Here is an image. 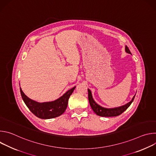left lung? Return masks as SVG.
<instances>
[{"mask_svg": "<svg viewBox=\"0 0 156 156\" xmlns=\"http://www.w3.org/2000/svg\"><path fill=\"white\" fill-rule=\"evenodd\" d=\"M125 51L127 53L131 54L129 49L126 46H125ZM87 91H88V100H89V102H90V104L92 109L98 115L101 116V117H116V116L120 115L129 107V106L133 102L135 97V95L130 102H129L128 103H127L124 105H122L119 107H116V108H104L100 106L99 105H98L97 103H96V102L94 101L92 97L91 91L89 90V89L87 90Z\"/></svg>", "mask_w": 156, "mask_h": 156, "instance_id": "1", "label": "left lung"}]
</instances>
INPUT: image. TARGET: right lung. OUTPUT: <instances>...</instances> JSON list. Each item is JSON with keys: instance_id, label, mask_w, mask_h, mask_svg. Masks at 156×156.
Returning a JSON list of instances; mask_svg holds the SVG:
<instances>
[{"instance_id": "right-lung-1", "label": "right lung", "mask_w": 156, "mask_h": 156, "mask_svg": "<svg viewBox=\"0 0 156 156\" xmlns=\"http://www.w3.org/2000/svg\"><path fill=\"white\" fill-rule=\"evenodd\" d=\"M75 87L72 88L59 99L48 102L39 103L28 98L20 88L21 95L24 102L31 112L38 118L49 119L61 115L67 107L70 96L73 92Z\"/></svg>"}]
</instances>
